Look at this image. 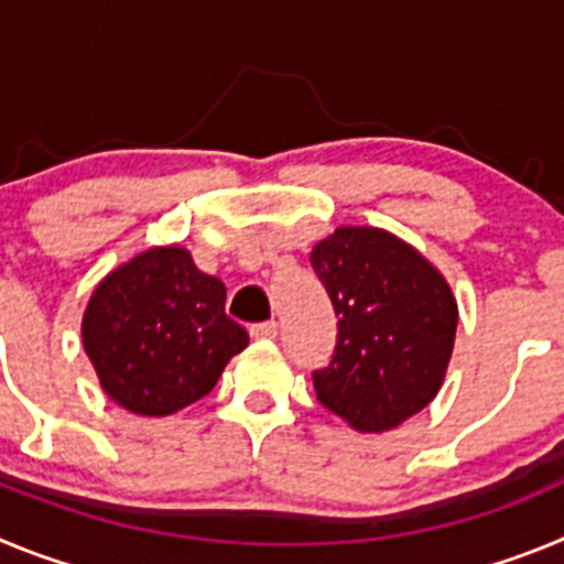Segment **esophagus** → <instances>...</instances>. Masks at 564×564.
<instances>
[{
	"label": "esophagus",
	"instance_id": "obj_1",
	"mask_svg": "<svg viewBox=\"0 0 564 564\" xmlns=\"http://www.w3.org/2000/svg\"><path fill=\"white\" fill-rule=\"evenodd\" d=\"M279 325L276 322H262V325H251V338H276Z\"/></svg>",
	"mask_w": 564,
	"mask_h": 564
}]
</instances>
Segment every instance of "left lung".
I'll return each instance as SVG.
<instances>
[{"label": "left lung", "mask_w": 564, "mask_h": 564, "mask_svg": "<svg viewBox=\"0 0 564 564\" xmlns=\"http://www.w3.org/2000/svg\"><path fill=\"white\" fill-rule=\"evenodd\" d=\"M311 265L338 316L336 350L313 372L316 398L358 432H387L430 406L457 330L449 282L383 228L341 226Z\"/></svg>", "instance_id": "1"}]
</instances>
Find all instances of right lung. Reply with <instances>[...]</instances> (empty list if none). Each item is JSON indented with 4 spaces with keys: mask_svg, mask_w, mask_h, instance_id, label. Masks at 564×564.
<instances>
[{
    "mask_svg": "<svg viewBox=\"0 0 564 564\" xmlns=\"http://www.w3.org/2000/svg\"><path fill=\"white\" fill-rule=\"evenodd\" d=\"M82 341L104 392L134 415L163 417L214 390L248 347L226 316V285L181 246L149 248L109 271L89 296Z\"/></svg>",
    "mask_w": 564,
    "mask_h": 564,
    "instance_id": "right-lung-1",
    "label": "right lung"
}]
</instances>
